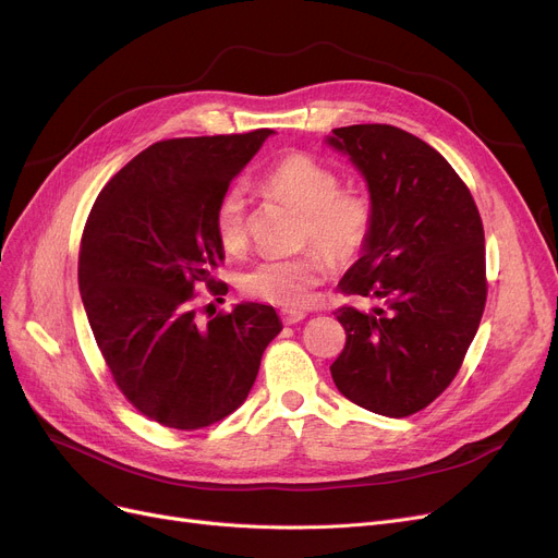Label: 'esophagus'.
Listing matches in <instances>:
<instances>
[{
    "instance_id": "obj_1",
    "label": "esophagus",
    "mask_w": 558,
    "mask_h": 558,
    "mask_svg": "<svg viewBox=\"0 0 558 558\" xmlns=\"http://www.w3.org/2000/svg\"><path fill=\"white\" fill-rule=\"evenodd\" d=\"M280 318L284 326H294V324H301V320L305 318V312H296V310H282L280 312Z\"/></svg>"
}]
</instances>
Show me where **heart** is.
I'll return each instance as SVG.
<instances>
[{"label":"heart","instance_id":"heart-1","mask_svg":"<svg viewBox=\"0 0 558 558\" xmlns=\"http://www.w3.org/2000/svg\"><path fill=\"white\" fill-rule=\"evenodd\" d=\"M262 185L305 213L303 244H314L335 264H348L364 253L375 221L373 201L360 187H341L339 171L328 162L303 151L284 154L264 173ZM215 232L226 251L244 248L246 194L242 185H232L221 194L215 210ZM326 255L307 251L296 257L262 259L242 276V291L282 310H303L328 276Z\"/></svg>","mask_w":558,"mask_h":558}]
</instances>
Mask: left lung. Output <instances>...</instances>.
<instances>
[{"instance_id": "left-lung-1", "label": "left lung", "mask_w": 558, "mask_h": 558, "mask_svg": "<svg viewBox=\"0 0 558 558\" xmlns=\"http://www.w3.org/2000/svg\"><path fill=\"white\" fill-rule=\"evenodd\" d=\"M368 183L375 221L339 287L377 307L337 310L345 345L337 389L373 414L412 416L441 396L473 343L486 305L484 226L450 162L389 124L335 129Z\"/></svg>"}]
</instances>
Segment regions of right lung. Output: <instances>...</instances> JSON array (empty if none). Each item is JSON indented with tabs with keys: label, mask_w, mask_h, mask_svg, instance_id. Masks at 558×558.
I'll use <instances>...</instances> for the list:
<instances>
[{
	"label": "right lung",
	"mask_w": 558,
	"mask_h": 558,
	"mask_svg": "<svg viewBox=\"0 0 558 558\" xmlns=\"http://www.w3.org/2000/svg\"><path fill=\"white\" fill-rule=\"evenodd\" d=\"M274 131L173 137L117 171L85 221L78 287L93 335L124 398L171 429L208 427L238 409L264 348L282 330L271 305L242 303L198 324L196 287L215 278L221 194Z\"/></svg>",
	"instance_id": "obj_1"
}]
</instances>
